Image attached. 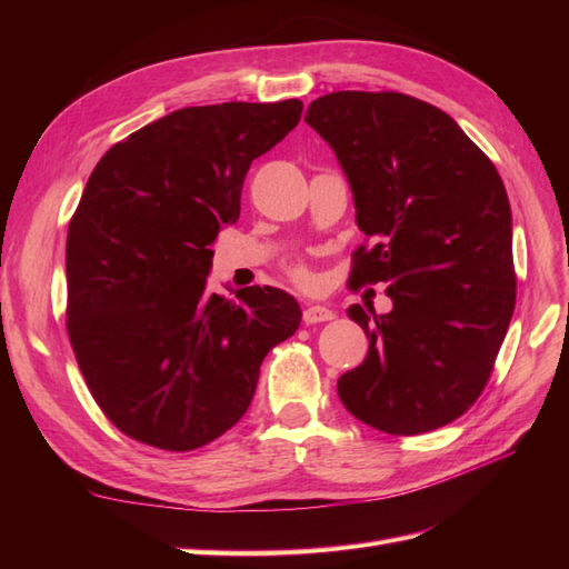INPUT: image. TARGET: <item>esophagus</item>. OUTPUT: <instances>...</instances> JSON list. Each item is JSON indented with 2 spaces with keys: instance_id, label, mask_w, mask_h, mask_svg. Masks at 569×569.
Instances as JSON below:
<instances>
[{
  "instance_id": "1",
  "label": "esophagus",
  "mask_w": 569,
  "mask_h": 569,
  "mask_svg": "<svg viewBox=\"0 0 569 569\" xmlns=\"http://www.w3.org/2000/svg\"><path fill=\"white\" fill-rule=\"evenodd\" d=\"M335 318V313L330 311V308H325V306H308V308H303V322L306 325H318V322H327V320H332Z\"/></svg>"
}]
</instances>
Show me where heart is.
<instances>
[{"label":"heart","mask_w":569,"mask_h":569,"mask_svg":"<svg viewBox=\"0 0 569 569\" xmlns=\"http://www.w3.org/2000/svg\"><path fill=\"white\" fill-rule=\"evenodd\" d=\"M289 278L295 280L297 284H301V287H308V284L313 282L311 272H308V268H303V266H289Z\"/></svg>","instance_id":"obj_1"}]
</instances>
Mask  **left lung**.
I'll use <instances>...</instances> for the list:
<instances>
[{"label": "left lung", "instance_id": "obj_1", "mask_svg": "<svg viewBox=\"0 0 569 569\" xmlns=\"http://www.w3.org/2000/svg\"><path fill=\"white\" fill-rule=\"evenodd\" d=\"M306 123L347 173L366 242L349 284L387 282L391 313L351 306L370 349L337 382L353 418L432 432L485 391L518 297L501 176L456 120L401 92L318 97Z\"/></svg>", "mask_w": 569, "mask_h": 569}]
</instances>
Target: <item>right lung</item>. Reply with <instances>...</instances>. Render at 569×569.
<instances>
[{"mask_svg":"<svg viewBox=\"0 0 569 569\" xmlns=\"http://www.w3.org/2000/svg\"><path fill=\"white\" fill-rule=\"evenodd\" d=\"M299 99L168 113L94 166L68 226L66 330L126 437L194 451L244 416L266 353L297 332L287 291L209 295L211 244L239 218L249 166L301 120Z\"/></svg>","mask_w":569,"mask_h":569,"instance_id":"1","label":"right lung"}]
</instances>
